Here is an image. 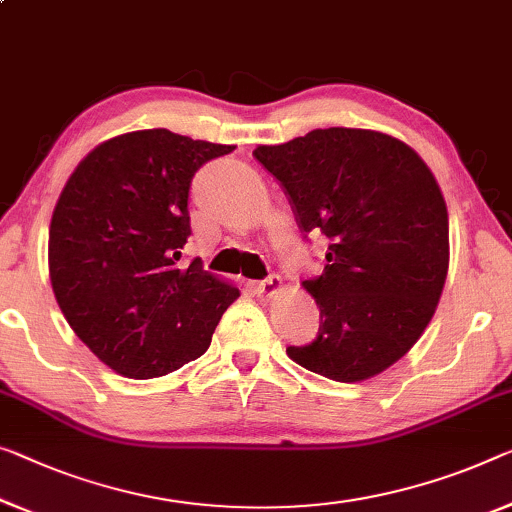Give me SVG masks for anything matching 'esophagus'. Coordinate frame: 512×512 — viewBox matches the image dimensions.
Returning <instances> with one entry per match:
<instances>
[{"instance_id":"obj_1","label":"esophagus","mask_w":512,"mask_h":512,"mask_svg":"<svg viewBox=\"0 0 512 512\" xmlns=\"http://www.w3.org/2000/svg\"><path fill=\"white\" fill-rule=\"evenodd\" d=\"M248 289L255 296H259V299H271V296L282 292V280H280V276H269L266 280L248 282Z\"/></svg>"}]
</instances>
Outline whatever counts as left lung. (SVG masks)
Here are the masks:
<instances>
[{
    "mask_svg": "<svg viewBox=\"0 0 512 512\" xmlns=\"http://www.w3.org/2000/svg\"><path fill=\"white\" fill-rule=\"evenodd\" d=\"M253 156L285 188L301 230L329 239L324 273L303 282L319 335L287 347L289 358L342 384L391 368L427 329L448 273V211L430 167L365 128H317Z\"/></svg>",
    "mask_w": 512,
    "mask_h": 512,
    "instance_id": "8db88e82",
    "label": "left lung"
}]
</instances>
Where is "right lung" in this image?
<instances>
[{
  "label": "right lung",
  "instance_id": "obj_1",
  "mask_svg": "<svg viewBox=\"0 0 512 512\" xmlns=\"http://www.w3.org/2000/svg\"><path fill=\"white\" fill-rule=\"evenodd\" d=\"M232 144L149 128L110 137L80 160L52 211L48 264L75 335L117 375L163 377L211 345L239 289L181 266L195 172Z\"/></svg>",
  "mask_w": 512,
  "mask_h": 512
}]
</instances>
